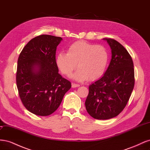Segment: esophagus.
Here are the masks:
<instances>
[{"mask_svg":"<svg viewBox=\"0 0 150 150\" xmlns=\"http://www.w3.org/2000/svg\"><path fill=\"white\" fill-rule=\"evenodd\" d=\"M79 84H75V83H72V88H78V87H79Z\"/></svg>","mask_w":150,"mask_h":150,"instance_id":"1","label":"esophagus"}]
</instances>
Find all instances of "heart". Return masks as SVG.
I'll use <instances>...</instances> for the list:
<instances>
[{"mask_svg":"<svg viewBox=\"0 0 150 150\" xmlns=\"http://www.w3.org/2000/svg\"><path fill=\"white\" fill-rule=\"evenodd\" d=\"M108 62L106 49L101 46L79 40L72 44L67 53L61 52L56 59V65L62 74L69 76L76 68L79 69L72 76L78 81H94L104 74Z\"/></svg>","mask_w":150,"mask_h":150,"instance_id":"1","label":"heart"}]
</instances>
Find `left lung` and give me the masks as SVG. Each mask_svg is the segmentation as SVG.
Segmentation results:
<instances>
[{
    "label": "left lung",
    "instance_id": "left-lung-1",
    "mask_svg": "<svg viewBox=\"0 0 150 150\" xmlns=\"http://www.w3.org/2000/svg\"><path fill=\"white\" fill-rule=\"evenodd\" d=\"M111 49V59L100 79L89 86L85 106L96 120H108L124 110L134 85L133 62L127 50L115 39L104 38Z\"/></svg>",
    "mask_w": 150,
    "mask_h": 150
}]
</instances>
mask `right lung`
I'll use <instances>...</instances> for the list:
<instances>
[{"label": "right lung", "instance_id": "right-lung-1", "mask_svg": "<svg viewBox=\"0 0 150 150\" xmlns=\"http://www.w3.org/2000/svg\"><path fill=\"white\" fill-rule=\"evenodd\" d=\"M62 39L51 35L37 36L27 44L17 61L16 83L25 108L38 116H49L59 106L70 81L59 74L57 46Z\"/></svg>", "mask_w": 150, "mask_h": 150}]
</instances>
